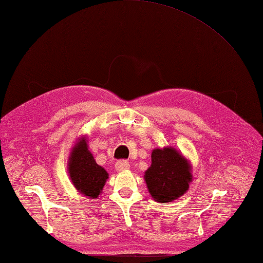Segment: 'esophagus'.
Returning a JSON list of instances; mask_svg holds the SVG:
<instances>
[{"instance_id": "obj_1", "label": "esophagus", "mask_w": 263, "mask_h": 263, "mask_svg": "<svg viewBox=\"0 0 263 263\" xmlns=\"http://www.w3.org/2000/svg\"><path fill=\"white\" fill-rule=\"evenodd\" d=\"M115 168L117 171H125L127 169H129V162L126 160H119L116 162Z\"/></svg>"}]
</instances>
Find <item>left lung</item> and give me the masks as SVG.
Here are the masks:
<instances>
[{
    "label": "left lung",
    "mask_w": 263,
    "mask_h": 263,
    "mask_svg": "<svg viewBox=\"0 0 263 263\" xmlns=\"http://www.w3.org/2000/svg\"><path fill=\"white\" fill-rule=\"evenodd\" d=\"M144 179L153 200L159 203L173 202L187 192L193 181L192 165L176 148H155Z\"/></svg>",
    "instance_id": "8db88e82"
}]
</instances>
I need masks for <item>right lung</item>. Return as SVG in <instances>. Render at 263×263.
I'll return each instance as SVG.
<instances>
[{
  "label": "right lung",
  "instance_id": "right-lung-1",
  "mask_svg": "<svg viewBox=\"0 0 263 263\" xmlns=\"http://www.w3.org/2000/svg\"><path fill=\"white\" fill-rule=\"evenodd\" d=\"M68 173L73 186L80 194L97 200L104 187L108 173L97 163L87 146V136L79 137L71 148L68 159Z\"/></svg>",
  "mask_w": 263,
  "mask_h": 263
}]
</instances>
